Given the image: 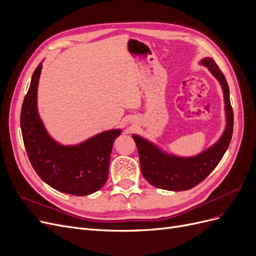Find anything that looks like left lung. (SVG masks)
<instances>
[{
    "label": "left lung",
    "instance_id": "obj_1",
    "mask_svg": "<svg viewBox=\"0 0 256 256\" xmlns=\"http://www.w3.org/2000/svg\"><path fill=\"white\" fill-rule=\"evenodd\" d=\"M200 64L206 66L221 84L226 104V129L214 145L192 157H178L166 152L154 143L138 134H132L140 158L141 172L145 180L157 188L170 191H184L193 188L204 180L218 166L230 143L234 115L226 79L212 58H203Z\"/></svg>",
    "mask_w": 256,
    "mask_h": 256
}]
</instances>
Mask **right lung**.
Returning <instances> with one entry per match:
<instances>
[{
  "label": "right lung",
  "mask_w": 256,
  "mask_h": 256,
  "mask_svg": "<svg viewBox=\"0 0 256 256\" xmlns=\"http://www.w3.org/2000/svg\"><path fill=\"white\" fill-rule=\"evenodd\" d=\"M42 64L35 69L22 104L20 126L28 157L50 187L72 196L98 191L109 176L113 143L122 130L112 129L76 145H62L50 136L37 110V88Z\"/></svg>",
  "instance_id": "obj_1"
}]
</instances>
